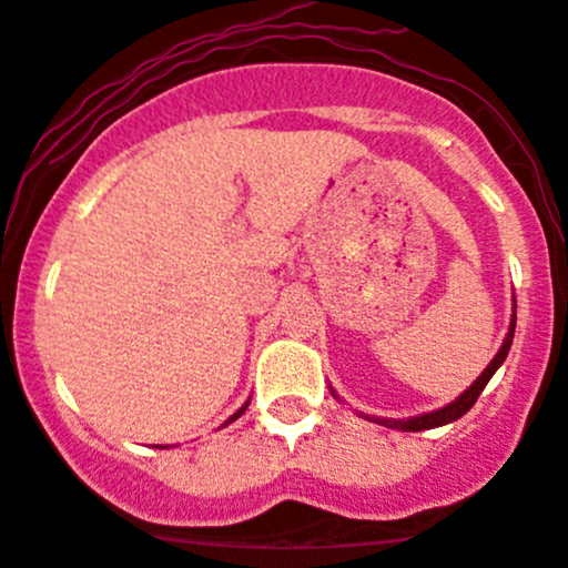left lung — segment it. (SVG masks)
<instances>
[{
    "label": "left lung",
    "mask_w": 568,
    "mask_h": 568,
    "mask_svg": "<svg viewBox=\"0 0 568 568\" xmlns=\"http://www.w3.org/2000/svg\"><path fill=\"white\" fill-rule=\"evenodd\" d=\"M513 334H515V312L510 317V328H507V336L505 342H501V347L497 355H494V361L488 363V366L484 368V374L475 379L470 387L465 389L456 400L448 403V406H443L438 410H429V414H419V416H408V419H384V416H368V414H361L366 416V419L371 422H379V425L384 427H393V429H403V433H422V429H433V427H443V425H452V422L459 419V416H465L467 410H470L475 406V400H478V395L484 393V387L488 384V379H491L494 374H497V368L505 363L507 352H510V344H513ZM331 395L338 397L334 389H331Z\"/></svg>",
    "instance_id": "left-lung-1"
}]
</instances>
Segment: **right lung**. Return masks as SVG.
Returning <instances> with one entry per match:
<instances>
[{"mask_svg":"<svg viewBox=\"0 0 568 568\" xmlns=\"http://www.w3.org/2000/svg\"><path fill=\"white\" fill-rule=\"evenodd\" d=\"M247 403H251V400H245V403H243V406H240L237 410H234V414L230 416V419H226V422H224V425H232V422H234V419H237V416H243V414H245V408H247ZM158 448H162V446H158ZM165 448H168V446H165Z\"/></svg>","mask_w":568,"mask_h":568,"instance_id":"obj_1","label":"right lung"}]
</instances>
